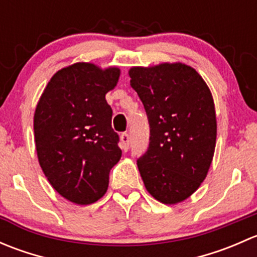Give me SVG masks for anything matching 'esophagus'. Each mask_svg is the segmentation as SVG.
I'll return each mask as SVG.
<instances>
[{
  "label": "esophagus",
  "instance_id": "1",
  "mask_svg": "<svg viewBox=\"0 0 257 257\" xmlns=\"http://www.w3.org/2000/svg\"><path fill=\"white\" fill-rule=\"evenodd\" d=\"M120 141H121L120 148L124 150V152H126V150L129 149V144H131V138H129V134L128 133L121 134Z\"/></svg>",
  "mask_w": 257,
  "mask_h": 257
}]
</instances>
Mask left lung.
I'll return each instance as SVG.
<instances>
[{
    "label": "left lung",
    "instance_id": "1",
    "mask_svg": "<svg viewBox=\"0 0 257 257\" xmlns=\"http://www.w3.org/2000/svg\"><path fill=\"white\" fill-rule=\"evenodd\" d=\"M150 128L149 147L138 160L150 195L178 204L201 185L216 144L214 100L205 80L183 63L129 69Z\"/></svg>",
    "mask_w": 257,
    "mask_h": 257
}]
</instances>
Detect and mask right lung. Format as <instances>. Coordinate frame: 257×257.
I'll use <instances>...</instances> for the list:
<instances>
[{
    "label": "right lung",
    "instance_id": "1",
    "mask_svg": "<svg viewBox=\"0 0 257 257\" xmlns=\"http://www.w3.org/2000/svg\"><path fill=\"white\" fill-rule=\"evenodd\" d=\"M119 74L116 67L74 63L52 77L36 107L33 129L41 168L54 190L78 205L104 195L110 169L121 157L105 100Z\"/></svg>",
    "mask_w": 257,
    "mask_h": 257
}]
</instances>
